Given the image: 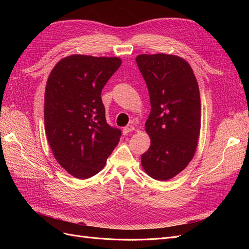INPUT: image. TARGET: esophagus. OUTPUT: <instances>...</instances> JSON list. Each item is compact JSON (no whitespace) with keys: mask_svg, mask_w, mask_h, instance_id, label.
Here are the masks:
<instances>
[{"mask_svg":"<svg viewBox=\"0 0 249 249\" xmlns=\"http://www.w3.org/2000/svg\"><path fill=\"white\" fill-rule=\"evenodd\" d=\"M134 130H135V126L132 125V124H129V125H126V126L124 127V134L126 135V134H129L130 132H132Z\"/></svg>","mask_w":249,"mask_h":249,"instance_id":"34e87169","label":"esophagus"}]
</instances>
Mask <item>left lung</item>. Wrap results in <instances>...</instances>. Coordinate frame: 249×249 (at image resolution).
<instances>
[{
  "instance_id": "left-lung-1",
  "label": "left lung",
  "mask_w": 249,
  "mask_h": 249,
  "mask_svg": "<svg viewBox=\"0 0 249 249\" xmlns=\"http://www.w3.org/2000/svg\"><path fill=\"white\" fill-rule=\"evenodd\" d=\"M149 93L145 130L150 146L141 156L147 175L167 180L192 160L200 131V95L196 78L184 59L155 54L136 57Z\"/></svg>"
}]
</instances>
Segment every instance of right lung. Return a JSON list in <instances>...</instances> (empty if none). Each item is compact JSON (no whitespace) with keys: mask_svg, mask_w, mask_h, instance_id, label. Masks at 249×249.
Masks as SVG:
<instances>
[{"mask_svg":"<svg viewBox=\"0 0 249 249\" xmlns=\"http://www.w3.org/2000/svg\"><path fill=\"white\" fill-rule=\"evenodd\" d=\"M122 60L71 55L51 71L44 93V126L55 159L71 176L100 172L122 131L107 124L102 90Z\"/></svg>","mask_w":249,"mask_h":249,"instance_id":"obj_1","label":"right lung"}]
</instances>
